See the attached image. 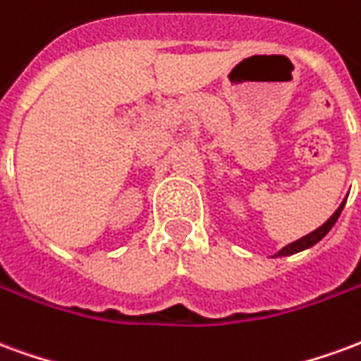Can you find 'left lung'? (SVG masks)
<instances>
[{"label":"left lung","mask_w":361,"mask_h":361,"mask_svg":"<svg viewBox=\"0 0 361 361\" xmlns=\"http://www.w3.org/2000/svg\"><path fill=\"white\" fill-rule=\"evenodd\" d=\"M344 204H346V201H342V204L334 211V214L331 216V219L326 220L323 226H319L317 230H313L311 234L303 235V238H300V240H295V242L288 243L286 247H282V250L274 255V257H286V255H294V253H298V251H303L307 250V247H311V245H315L317 242H321L323 238H325L326 234H329V230L334 226V222L338 220V216H341L342 209H344Z\"/></svg>","instance_id":"1"}]
</instances>
